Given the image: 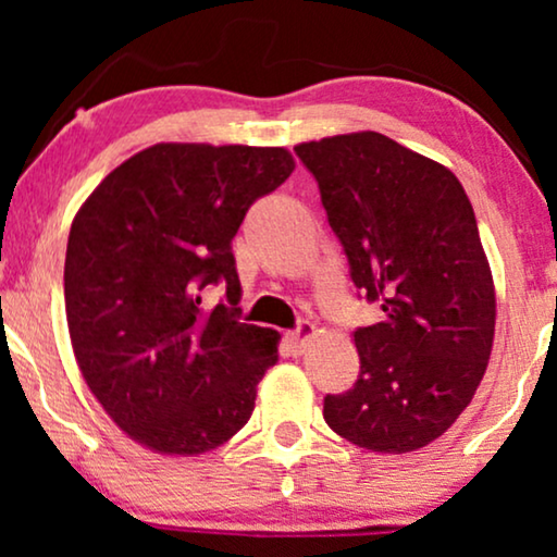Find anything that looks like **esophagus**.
<instances>
[{
	"label": "esophagus",
	"mask_w": 557,
	"mask_h": 557,
	"mask_svg": "<svg viewBox=\"0 0 557 557\" xmlns=\"http://www.w3.org/2000/svg\"><path fill=\"white\" fill-rule=\"evenodd\" d=\"M311 334H314V326H311L309 322H301L294 332L286 334V345H288V349H292V355H301L304 349L309 347Z\"/></svg>",
	"instance_id": "34e87169"
}]
</instances>
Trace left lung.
Wrapping results in <instances>:
<instances>
[{
	"label": "left lung",
	"mask_w": 557,
	"mask_h": 557,
	"mask_svg": "<svg viewBox=\"0 0 557 557\" xmlns=\"http://www.w3.org/2000/svg\"><path fill=\"white\" fill-rule=\"evenodd\" d=\"M317 180L360 296L383 322L355 332L360 375L324 398L342 438L380 454L416 451L461 416L494 339V284L461 182L377 132L294 147Z\"/></svg>",
	"instance_id": "left-lung-1"
}]
</instances>
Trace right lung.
Listing matches in <instances>:
<instances>
[{
	"instance_id": "obj_1",
	"label": "right lung",
	"mask_w": 557,
	"mask_h": 557,
	"mask_svg": "<svg viewBox=\"0 0 557 557\" xmlns=\"http://www.w3.org/2000/svg\"><path fill=\"white\" fill-rule=\"evenodd\" d=\"M292 172L281 147L154 144L75 215L65 253L75 360L113 423L151 451H210L253 413L278 332L238 322L233 238ZM210 285L226 301L205 312Z\"/></svg>"
}]
</instances>
